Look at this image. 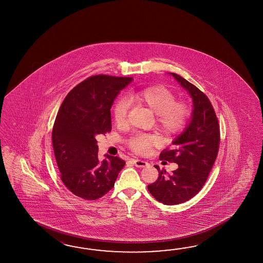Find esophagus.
<instances>
[{
  "mask_svg": "<svg viewBox=\"0 0 263 263\" xmlns=\"http://www.w3.org/2000/svg\"><path fill=\"white\" fill-rule=\"evenodd\" d=\"M133 162H134V164L136 166V167H145V166L148 164L147 162L143 161V160H139V159L133 160Z\"/></svg>",
  "mask_w": 263,
  "mask_h": 263,
  "instance_id": "obj_1",
  "label": "esophagus"
}]
</instances>
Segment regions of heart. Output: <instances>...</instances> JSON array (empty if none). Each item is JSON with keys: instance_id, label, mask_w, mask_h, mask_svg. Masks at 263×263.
<instances>
[{"instance_id": "heart-1", "label": "heart", "mask_w": 263, "mask_h": 263, "mask_svg": "<svg viewBox=\"0 0 263 263\" xmlns=\"http://www.w3.org/2000/svg\"><path fill=\"white\" fill-rule=\"evenodd\" d=\"M129 100L156 115L157 129L165 136L179 134L190 116V107L183 101H176L173 92L161 85L136 91L130 95ZM129 106L130 102L126 98H119L115 103L112 115L117 123H125ZM157 143L156 138L151 134H135L128 140L129 148L139 154H145Z\"/></svg>"}]
</instances>
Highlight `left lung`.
Instances as JSON below:
<instances>
[{"mask_svg": "<svg viewBox=\"0 0 263 263\" xmlns=\"http://www.w3.org/2000/svg\"><path fill=\"white\" fill-rule=\"evenodd\" d=\"M169 74L191 96L192 116L184 130L172 142L173 149L160 155L161 160L176 162L179 167L167 175L155 165L159 178L147 189L162 204L177 205L194 197L205 184L218 153L220 129L207 96L178 74Z\"/></svg>", "mask_w": 263, "mask_h": 263, "instance_id": "left-lung-1", "label": "left lung"}]
</instances>
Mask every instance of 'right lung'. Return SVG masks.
Segmentation results:
<instances>
[{"instance_id": "right-lung-1", "label": "right lung", "mask_w": 263, "mask_h": 263, "mask_svg": "<svg viewBox=\"0 0 263 263\" xmlns=\"http://www.w3.org/2000/svg\"><path fill=\"white\" fill-rule=\"evenodd\" d=\"M133 78L97 75L65 98L52 129V145L63 183L75 196L95 200L112 189L125 161L105 154L100 161L96 136L111 132L114 101Z\"/></svg>"}]
</instances>
